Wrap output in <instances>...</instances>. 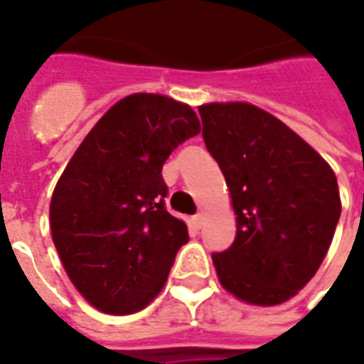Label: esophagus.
<instances>
[{
    "instance_id": "1",
    "label": "esophagus",
    "mask_w": 364,
    "mask_h": 364,
    "mask_svg": "<svg viewBox=\"0 0 364 364\" xmlns=\"http://www.w3.org/2000/svg\"><path fill=\"white\" fill-rule=\"evenodd\" d=\"M191 222H193V226H195V228H203V224H205V214L203 213L195 214V216L191 218Z\"/></svg>"
}]
</instances>
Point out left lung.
Instances as JSON below:
<instances>
[{
    "label": "left lung",
    "mask_w": 364,
    "mask_h": 364,
    "mask_svg": "<svg viewBox=\"0 0 364 364\" xmlns=\"http://www.w3.org/2000/svg\"><path fill=\"white\" fill-rule=\"evenodd\" d=\"M198 112L236 214L234 244L213 253L218 281L247 304H282L308 284L333 240L341 214L336 173L255 105L206 103Z\"/></svg>",
    "instance_id": "left-lung-1"
}]
</instances>
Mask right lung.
<instances>
[{
    "label": "right lung",
    "instance_id": "1",
    "mask_svg": "<svg viewBox=\"0 0 364 364\" xmlns=\"http://www.w3.org/2000/svg\"><path fill=\"white\" fill-rule=\"evenodd\" d=\"M198 132L187 103L132 93L97 120L60 175L52 242L72 284L97 310L140 312L164 289L189 232L164 206L161 167Z\"/></svg>",
    "mask_w": 364,
    "mask_h": 364
}]
</instances>
